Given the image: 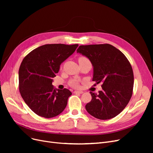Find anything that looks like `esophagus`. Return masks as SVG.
<instances>
[{
    "instance_id": "1",
    "label": "esophagus",
    "mask_w": 153,
    "mask_h": 153,
    "mask_svg": "<svg viewBox=\"0 0 153 153\" xmlns=\"http://www.w3.org/2000/svg\"><path fill=\"white\" fill-rule=\"evenodd\" d=\"M83 91H74V93L75 94H82L83 93Z\"/></svg>"
}]
</instances>
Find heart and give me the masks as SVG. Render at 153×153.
<instances>
[{
  "label": "heart",
  "mask_w": 153,
  "mask_h": 153,
  "mask_svg": "<svg viewBox=\"0 0 153 153\" xmlns=\"http://www.w3.org/2000/svg\"><path fill=\"white\" fill-rule=\"evenodd\" d=\"M88 59L84 56H82L78 58V61H83V60H87ZM69 84L70 85L71 87L74 88H79L80 87V82L79 80H78L76 79H73L71 80L69 82Z\"/></svg>",
  "instance_id": "1"
}]
</instances>
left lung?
Returning a JSON list of instances; mask_svg holds the SVG:
<instances>
[{
  "instance_id": "left-lung-1",
  "label": "left lung",
  "mask_w": 153,
  "mask_h": 153,
  "mask_svg": "<svg viewBox=\"0 0 153 153\" xmlns=\"http://www.w3.org/2000/svg\"><path fill=\"white\" fill-rule=\"evenodd\" d=\"M76 52L89 58L94 67L92 81L102 83L99 93L90 92L87 112L101 120L117 116L130 100L133 89L132 67L126 57L110 44L80 45Z\"/></svg>"
}]
</instances>
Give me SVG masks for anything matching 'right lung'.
I'll return each mask as SVG.
<instances>
[{
  "instance_id": "right-lung-1",
  "label": "right lung",
  "mask_w": 153,
  "mask_h": 153,
  "mask_svg": "<svg viewBox=\"0 0 153 153\" xmlns=\"http://www.w3.org/2000/svg\"><path fill=\"white\" fill-rule=\"evenodd\" d=\"M78 45L47 44L33 50L23 59L18 72L19 91L25 103L37 115L52 118L66 108L71 95L67 89H55L53 78L60 65Z\"/></svg>"
}]
</instances>
